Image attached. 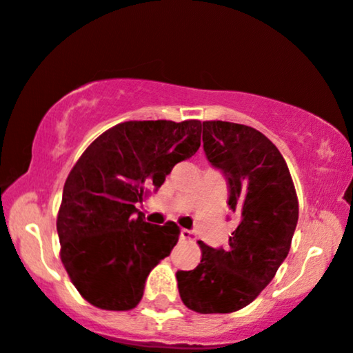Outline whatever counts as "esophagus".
I'll return each mask as SVG.
<instances>
[{
    "label": "esophagus",
    "mask_w": 353,
    "mask_h": 353,
    "mask_svg": "<svg viewBox=\"0 0 353 353\" xmlns=\"http://www.w3.org/2000/svg\"><path fill=\"white\" fill-rule=\"evenodd\" d=\"M180 238L186 239V241H193L194 234H193V231H190V230H181L180 231Z\"/></svg>",
    "instance_id": "esophagus-1"
}]
</instances>
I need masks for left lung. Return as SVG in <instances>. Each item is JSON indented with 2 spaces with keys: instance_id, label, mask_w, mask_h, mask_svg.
Returning <instances> with one entry per match:
<instances>
[{
  "instance_id": "obj_1",
  "label": "left lung",
  "mask_w": 353,
  "mask_h": 353,
  "mask_svg": "<svg viewBox=\"0 0 353 353\" xmlns=\"http://www.w3.org/2000/svg\"><path fill=\"white\" fill-rule=\"evenodd\" d=\"M203 148L225 173L228 206L239 225L225 250L198 241L200 264L176 272L178 291L194 312L230 314L251 304L276 276L291 250L299 201L284 157L256 128L206 120Z\"/></svg>"
}]
</instances>
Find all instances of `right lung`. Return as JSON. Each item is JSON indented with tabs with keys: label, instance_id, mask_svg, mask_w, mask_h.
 I'll return each mask as SVG.
<instances>
[{
	"label": "right lung",
	"instance_id": "obj_1",
	"mask_svg": "<svg viewBox=\"0 0 353 353\" xmlns=\"http://www.w3.org/2000/svg\"><path fill=\"white\" fill-rule=\"evenodd\" d=\"M200 143V120H130L99 135L76 161L56 225L62 264L89 304L130 310L142 301L147 276L170 256L180 228L143 221L135 205Z\"/></svg>",
	"mask_w": 353,
	"mask_h": 353
}]
</instances>
